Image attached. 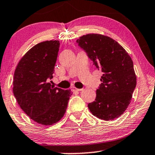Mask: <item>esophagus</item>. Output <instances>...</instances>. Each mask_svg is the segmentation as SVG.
Wrapping results in <instances>:
<instances>
[{
    "label": "esophagus",
    "mask_w": 155,
    "mask_h": 155,
    "mask_svg": "<svg viewBox=\"0 0 155 155\" xmlns=\"http://www.w3.org/2000/svg\"><path fill=\"white\" fill-rule=\"evenodd\" d=\"M83 89H78L76 87H73V91H76V92H80V91H82Z\"/></svg>",
    "instance_id": "esophagus-1"
}]
</instances>
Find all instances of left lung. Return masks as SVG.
I'll return each instance as SVG.
<instances>
[{"instance_id": "8db88e82", "label": "left lung", "mask_w": 155, "mask_h": 155, "mask_svg": "<svg viewBox=\"0 0 155 155\" xmlns=\"http://www.w3.org/2000/svg\"><path fill=\"white\" fill-rule=\"evenodd\" d=\"M95 66L103 73L95 101L88 104L93 115L101 120H114L130 104L136 86L133 63L117 41L99 34H88L77 40Z\"/></svg>"}]
</instances>
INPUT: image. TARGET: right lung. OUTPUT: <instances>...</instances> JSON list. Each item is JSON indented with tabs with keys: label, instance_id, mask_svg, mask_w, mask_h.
Returning a JSON list of instances; mask_svg holds the SVG:
<instances>
[{
	"label": "right lung",
	"instance_id": "1",
	"mask_svg": "<svg viewBox=\"0 0 155 155\" xmlns=\"http://www.w3.org/2000/svg\"><path fill=\"white\" fill-rule=\"evenodd\" d=\"M59 46L58 40L36 44L20 59L14 73L12 90L18 104L29 118L44 126H51L63 118L73 94L48 82L53 78Z\"/></svg>",
	"mask_w": 155,
	"mask_h": 155
}]
</instances>
